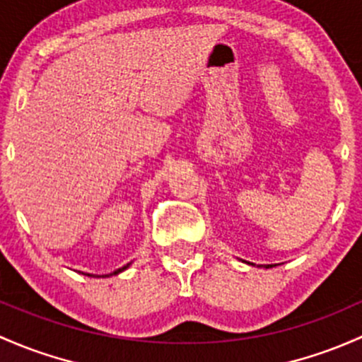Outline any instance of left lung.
Listing matches in <instances>:
<instances>
[{
	"instance_id": "left-lung-1",
	"label": "left lung",
	"mask_w": 362,
	"mask_h": 362,
	"mask_svg": "<svg viewBox=\"0 0 362 362\" xmlns=\"http://www.w3.org/2000/svg\"><path fill=\"white\" fill-rule=\"evenodd\" d=\"M246 264H248V265H255V264H251V262H246ZM258 267H265V269H271V267H276V265H258Z\"/></svg>"
}]
</instances>
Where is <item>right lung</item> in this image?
I'll use <instances>...</instances> for the list:
<instances>
[{"label":"right lung","mask_w":362,"mask_h":362,"mask_svg":"<svg viewBox=\"0 0 362 362\" xmlns=\"http://www.w3.org/2000/svg\"><path fill=\"white\" fill-rule=\"evenodd\" d=\"M130 265H132V262H130V264H127V265H124V267H121V269H117V271H114L112 274H104V276H98V277H111V276H116V274H119V272L127 271V269L130 267ZM88 276H90V274H88Z\"/></svg>","instance_id":"add662e5"}]
</instances>
